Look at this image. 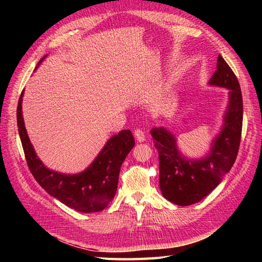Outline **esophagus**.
Wrapping results in <instances>:
<instances>
[{
  "instance_id": "1",
  "label": "esophagus",
  "mask_w": 262,
  "mask_h": 262,
  "mask_svg": "<svg viewBox=\"0 0 262 262\" xmlns=\"http://www.w3.org/2000/svg\"><path fill=\"white\" fill-rule=\"evenodd\" d=\"M134 135H135V138L137 140V142H144L145 141V134H144V132L142 129H136L134 132Z\"/></svg>"
}]
</instances>
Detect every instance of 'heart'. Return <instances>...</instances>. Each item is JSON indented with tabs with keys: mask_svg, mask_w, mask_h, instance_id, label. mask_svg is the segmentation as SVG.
I'll list each match as a JSON object with an SVG mask.
<instances>
[{
	"mask_svg": "<svg viewBox=\"0 0 262 262\" xmlns=\"http://www.w3.org/2000/svg\"><path fill=\"white\" fill-rule=\"evenodd\" d=\"M114 113H115V108H111V109H109V111H108V115L111 116V115H114Z\"/></svg>",
	"mask_w": 262,
	"mask_h": 262,
	"instance_id": "1",
	"label": "heart"
}]
</instances>
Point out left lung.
Returning a JSON list of instances; mask_svg holds the SVG:
<instances>
[{
  "mask_svg": "<svg viewBox=\"0 0 262 262\" xmlns=\"http://www.w3.org/2000/svg\"><path fill=\"white\" fill-rule=\"evenodd\" d=\"M209 84L229 89V108L224 126L204 160H187L179 153L176 138L164 128H153L154 147L159 152L160 187L169 202L189 206L198 203L219 186L234 164L240 147L243 101L240 83L224 58H217V70Z\"/></svg>",
  "mask_w": 262,
  "mask_h": 262,
  "instance_id": "obj_1",
  "label": "left lung"
}]
</instances>
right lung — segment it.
Segmentation results:
<instances>
[{"instance_id": "1", "label": "right lung", "mask_w": 262, "mask_h": 262, "mask_svg": "<svg viewBox=\"0 0 262 262\" xmlns=\"http://www.w3.org/2000/svg\"><path fill=\"white\" fill-rule=\"evenodd\" d=\"M22 96L24 91L16 108V121L27 164L36 181L51 196L77 211L94 213L104 209L115 197L120 166L135 145L132 132L124 129L111 137L98 158L82 173L73 176L58 173L47 169L37 158L22 117Z\"/></svg>"}]
</instances>
